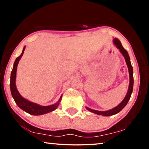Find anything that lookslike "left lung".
Listing matches in <instances>:
<instances>
[{
    "instance_id": "8db88e82",
    "label": "left lung",
    "mask_w": 149,
    "mask_h": 149,
    "mask_svg": "<svg viewBox=\"0 0 149 149\" xmlns=\"http://www.w3.org/2000/svg\"><path fill=\"white\" fill-rule=\"evenodd\" d=\"M114 43L115 44L116 46L117 47L118 49L120 50L121 53L123 54V56H124L126 64L128 67V70H129V74H130V85H129V88H128L127 93L124 99L123 100V101L120 103V104L117 106L116 107L113 108L112 110H108V111H104V112H102V111H99V110H95L91 109V108L86 107L87 109L91 112L93 113H95V114H97L98 115H102L104 116H112L116 114H118V112H120L123 108H124L126 104H127L128 101L131 97V95H132V93L133 91V67L132 64H131L130 62V58L129 54H128L127 50H126L124 48L122 47V44H121L120 41L118 39H114Z\"/></svg>"
}]
</instances>
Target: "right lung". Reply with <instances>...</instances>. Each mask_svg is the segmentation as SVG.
Masks as SVG:
<instances>
[{
  "instance_id": "1",
  "label": "right lung",
  "mask_w": 149,
  "mask_h": 149,
  "mask_svg": "<svg viewBox=\"0 0 149 149\" xmlns=\"http://www.w3.org/2000/svg\"><path fill=\"white\" fill-rule=\"evenodd\" d=\"M25 47L24 48L23 51H22V54H20V56L17 58L15 60L14 63V66L12 71L11 72L10 75V91H11V94L12 97L14 98V101L16 102L17 105L21 108L22 110H24L25 112H26L29 114L31 115L35 116H38L46 114V113L52 112V111L54 110L56 108L58 107L59 102H60L62 99V96L60 98V100L56 104L50 106H47V107H42V106H40L39 104H35V103L31 102L27 100L26 99H24L22 97L19 92L17 91L16 87V71H17V66L18 64V62L19 61L20 58H21L22 55H23L24 52Z\"/></svg>"
}]
</instances>
